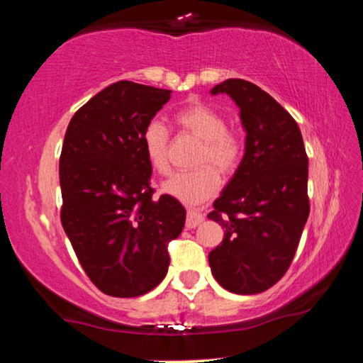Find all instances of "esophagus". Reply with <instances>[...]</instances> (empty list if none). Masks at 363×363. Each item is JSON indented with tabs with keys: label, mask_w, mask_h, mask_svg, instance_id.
Wrapping results in <instances>:
<instances>
[{
	"label": "esophagus",
	"mask_w": 363,
	"mask_h": 363,
	"mask_svg": "<svg viewBox=\"0 0 363 363\" xmlns=\"http://www.w3.org/2000/svg\"><path fill=\"white\" fill-rule=\"evenodd\" d=\"M205 220V214H201L196 210H189L187 211V219H186V227L187 229H195L196 225H200Z\"/></svg>",
	"instance_id": "obj_1"
}]
</instances>
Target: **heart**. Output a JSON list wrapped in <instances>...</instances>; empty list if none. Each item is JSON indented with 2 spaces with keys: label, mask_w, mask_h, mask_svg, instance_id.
Here are the masks:
<instances>
[{
  "label": "heart",
  "mask_w": 363,
  "mask_h": 363,
  "mask_svg": "<svg viewBox=\"0 0 363 363\" xmlns=\"http://www.w3.org/2000/svg\"><path fill=\"white\" fill-rule=\"evenodd\" d=\"M174 125L184 134L201 140L196 164L201 167L177 173L163 184V192L187 205H200L218 194L220 169L232 174L240 164L245 144L240 134L227 128L225 116L206 104H189L173 116ZM143 149L153 171H169V131L160 120H150L143 131Z\"/></svg>",
  "instance_id": "1"
}]
</instances>
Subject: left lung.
Listing matches in <instances>:
<instances>
[{
	"instance_id": "8db88e82",
	"label": "left lung",
	"mask_w": 363,
	"mask_h": 363,
	"mask_svg": "<svg viewBox=\"0 0 363 363\" xmlns=\"http://www.w3.org/2000/svg\"><path fill=\"white\" fill-rule=\"evenodd\" d=\"M229 94L247 131L245 155L208 218L224 238L208 261L220 286L237 294L269 290L284 277L309 218L307 168L298 123L259 86L225 79L211 94Z\"/></svg>"
}]
</instances>
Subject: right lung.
<instances>
[{
	"label": "right lung",
	"mask_w": 363,
	"mask_h": 363,
	"mask_svg": "<svg viewBox=\"0 0 363 363\" xmlns=\"http://www.w3.org/2000/svg\"><path fill=\"white\" fill-rule=\"evenodd\" d=\"M171 91L134 82L107 86L67 128L59 160L60 220L89 280L115 298L145 294L164 279L168 245L186 210L153 199L143 131Z\"/></svg>",
	"instance_id": "add662e5"
}]
</instances>
